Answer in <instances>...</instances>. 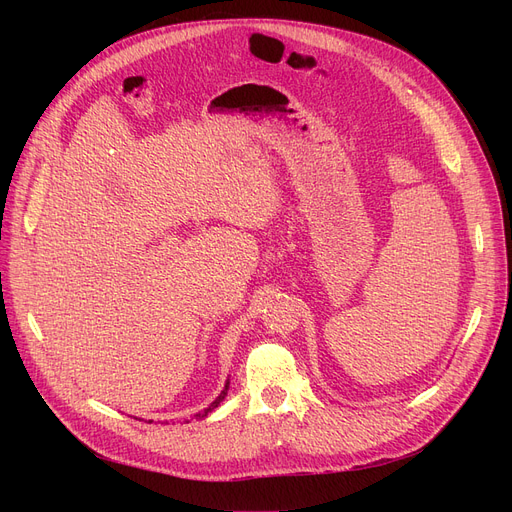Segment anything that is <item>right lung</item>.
Here are the masks:
<instances>
[{
	"label": "right lung",
	"instance_id": "1",
	"mask_svg": "<svg viewBox=\"0 0 512 512\" xmlns=\"http://www.w3.org/2000/svg\"><path fill=\"white\" fill-rule=\"evenodd\" d=\"M228 388H230V380H226V386H224V390L220 392V396H218V398H215V400L211 402V405H209L207 409H203V413H197L195 417H197V419H203V417H207V415H209L211 411H215V409H218V407H220V402H222V400L226 398V394H228ZM149 423H151V421H149ZM186 423H188V421H186Z\"/></svg>",
	"mask_w": 512,
	"mask_h": 512
}]
</instances>
